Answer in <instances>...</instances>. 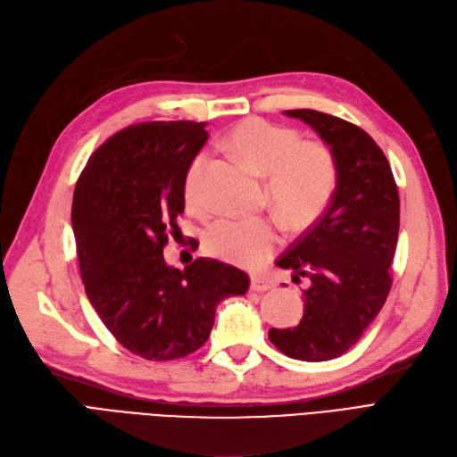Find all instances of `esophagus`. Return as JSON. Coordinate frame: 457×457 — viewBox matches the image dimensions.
<instances>
[{
    "label": "esophagus",
    "mask_w": 457,
    "mask_h": 457,
    "mask_svg": "<svg viewBox=\"0 0 457 457\" xmlns=\"http://www.w3.org/2000/svg\"><path fill=\"white\" fill-rule=\"evenodd\" d=\"M272 287H274V283L269 278H264L261 274L251 276V289H253V291L261 293V291H269Z\"/></svg>",
    "instance_id": "1"
}]
</instances>
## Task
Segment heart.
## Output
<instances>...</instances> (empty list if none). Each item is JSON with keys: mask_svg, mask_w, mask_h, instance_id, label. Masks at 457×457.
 <instances>
[{"mask_svg": "<svg viewBox=\"0 0 457 457\" xmlns=\"http://www.w3.org/2000/svg\"><path fill=\"white\" fill-rule=\"evenodd\" d=\"M230 149L259 176H266V191L274 210L291 230H304L327 210L337 187L335 154L323 141L301 139L296 130L264 119H245L228 137ZM206 154H196L188 166L183 193L188 206L202 204V174ZM212 255L255 269L281 242L274 217L219 219L204 234Z\"/></svg>", "mask_w": 457, "mask_h": 457, "instance_id": "b5f03b06", "label": "heart"}]
</instances>
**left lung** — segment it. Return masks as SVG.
Returning <instances> with one entry per match:
<instances>
[{"mask_svg": "<svg viewBox=\"0 0 457 457\" xmlns=\"http://www.w3.org/2000/svg\"><path fill=\"white\" fill-rule=\"evenodd\" d=\"M320 134L337 161V188L325 213L276 264L306 276L304 316L293 328H270L287 357H340L378 316L391 289L389 266L399 236V193L376 141L355 124L316 109H289Z\"/></svg>", "mask_w": 457, "mask_h": 457, "instance_id": "8db88e82", "label": "left lung"}]
</instances>
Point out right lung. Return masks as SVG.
<instances>
[{"mask_svg":"<svg viewBox=\"0 0 457 457\" xmlns=\"http://www.w3.org/2000/svg\"><path fill=\"white\" fill-rule=\"evenodd\" d=\"M206 141V122L132 124L92 153L75 185L71 225L88 301L119 344L149 361L196 352L217 304L249 287L245 272L221 261L200 257L179 270L162 255L185 210V174Z\"/></svg>","mask_w":457,"mask_h":457,"instance_id":"obj_1","label":"right lung"}]
</instances>
